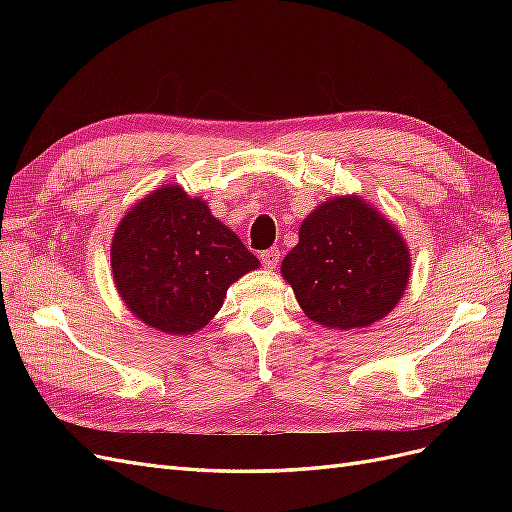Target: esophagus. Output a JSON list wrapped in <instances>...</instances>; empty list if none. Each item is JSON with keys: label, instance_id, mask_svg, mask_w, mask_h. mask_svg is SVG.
I'll return each mask as SVG.
<instances>
[{"label": "esophagus", "instance_id": "34e87169", "mask_svg": "<svg viewBox=\"0 0 512 512\" xmlns=\"http://www.w3.org/2000/svg\"><path fill=\"white\" fill-rule=\"evenodd\" d=\"M260 260H262V265H265V269H275L277 267V260H280V252L277 250H265L260 254Z\"/></svg>", "mask_w": 512, "mask_h": 512}]
</instances>
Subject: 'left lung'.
Masks as SVG:
<instances>
[{
  "mask_svg": "<svg viewBox=\"0 0 512 512\" xmlns=\"http://www.w3.org/2000/svg\"><path fill=\"white\" fill-rule=\"evenodd\" d=\"M412 269L397 226L356 194L320 203L282 260V277L309 320L327 329H365L404 297Z\"/></svg>",
  "mask_w": 512,
  "mask_h": 512,
  "instance_id": "left-lung-1",
  "label": "left lung"
}]
</instances>
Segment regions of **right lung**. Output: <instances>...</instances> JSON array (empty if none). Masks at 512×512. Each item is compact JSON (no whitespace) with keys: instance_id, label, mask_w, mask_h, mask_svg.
I'll list each match as a JSON object with an SVG mask.
<instances>
[{"instance_id":"1","label":"right lung","mask_w":512,"mask_h":512,"mask_svg":"<svg viewBox=\"0 0 512 512\" xmlns=\"http://www.w3.org/2000/svg\"><path fill=\"white\" fill-rule=\"evenodd\" d=\"M113 282L147 327L192 335L224 305L226 290L260 260L207 200L168 183L134 203L111 241Z\"/></svg>"}]
</instances>
